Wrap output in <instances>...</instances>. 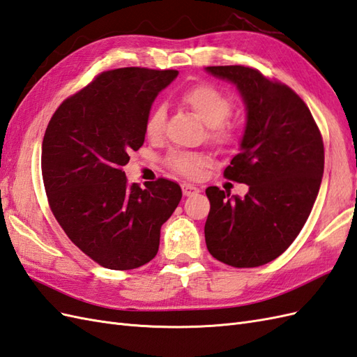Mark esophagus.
<instances>
[{
    "label": "esophagus",
    "instance_id": "34e87169",
    "mask_svg": "<svg viewBox=\"0 0 357 357\" xmlns=\"http://www.w3.org/2000/svg\"><path fill=\"white\" fill-rule=\"evenodd\" d=\"M181 190H183V195L185 197H192V195H197L199 189L194 185H190V183H183L181 185Z\"/></svg>",
    "mask_w": 357,
    "mask_h": 357
}]
</instances>
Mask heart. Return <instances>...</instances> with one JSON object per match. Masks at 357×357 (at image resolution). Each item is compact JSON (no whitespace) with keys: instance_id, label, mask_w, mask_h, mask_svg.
Masks as SVG:
<instances>
[{"instance_id":"1","label":"heart","mask_w":357,"mask_h":357,"mask_svg":"<svg viewBox=\"0 0 357 357\" xmlns=\"http://www.w3.org/2000/svg\"><path fill=\"white\" fill-rule=\"evenodd\" d=\"M181 100L197 114V117L210 128V137L218 142H228L233 138V130L224 124L225 119L233 109V102L218 86L210 84H201L186 90L181 94ZM167 109L163 105H158L147 115L144 130L151 139L159 138L165 126ZM171 165L188 177H197L202 167L207 165V158L192 153H174L169 158Z\"/></svg>"}]
</instances>
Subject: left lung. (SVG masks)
<instances>
[{
    "label": "left lung",
    "mask_w": 357,
    "mask_h": 357,
    "mask_svg": "<svg viewBox=\"0 0 357 357\" xmlns=\"http://www.w3.org/2000/svg\"><path fill=\"white\" fill-rule=\"evenodd\" d=\"M206 72L236 85L245 105L240 151L224 176L249 186L243 198L206 189V245L228 266L258 267L294 242L311 213L324 171L321 135L287 85L245 66H211Z\"/></svg>",
    "instance_id": "obj_1"
}]
</instances>
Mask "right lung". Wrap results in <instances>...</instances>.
Wrapping results in <instances>:
<instances>
[{
	"label": "right lung",
	"instance_id": "1",
	"mask_svg": "<svg viewBox=\"0 0 357 357\" xmlns=\"http://www.w3.org/2000/svg\"><path fill=\"white\" fill-rule=\"evenodd\" d=\"M177 70L124 67L66 99L47 124L42 174L55 219L72 242L111 271L156 257L160 228L181 199L177 183L129 185L123 167L146 138L147 115Z\"/></svg>",
	"mask_w": 357,
	"mask_h": 357
}]
</instances>
